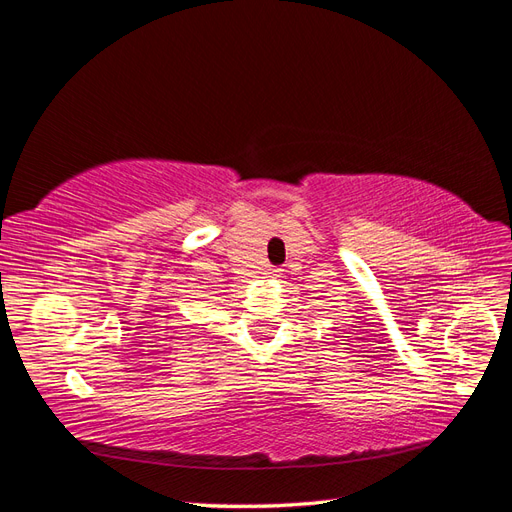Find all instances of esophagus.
Segmentation results:
<instances>
[{
    "mask_svg": "<svg viewBox=\"0 0 512 512\" xmlns=\"http://www.w3.org/2000/svg\"><path fill=\"white\" fill-rule=\"evenodd\" d=\"M280 271H282V269H275V267H267V269H265V275H267V277H277V275H280Z\"/></svg>",
    "mask_w": 512,
    "mask_h": 512,
    "instance_id": "1",
    "label": "esophagus"
}]
</instances>
